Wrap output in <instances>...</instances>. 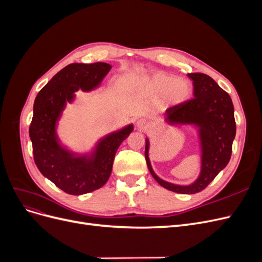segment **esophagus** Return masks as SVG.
<instances>
[{
    "label": "esophagus",
    "instance_id": "esophagus-1",
    "mask_svg": "<svg viewBox=\"0 0 262 262\" xmlns=\"http://www.w3.org/2000/svg\"><path fill=\"white\" fill-rule=\"evenodd\" d=\"M147 122L144 120V119H139V120L137 121V128L141 131H145L147 129Z\"/></svg>",
    "mask_w": 262,
    "mask_h": 262
}]
</instances>
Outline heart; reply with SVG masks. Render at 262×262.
Instances as JSON below:
<instances>
[{"label":"heart","mask_w":262,"mask_h":262,"mask_svg":"<svg viewBox=\"0 0 262 262\" xmlns=\"http://www.w3.org/2000/svg\"><path fill=\"white\" fill-rule=\"evenodd\" d=\"M145 91L158 100L163 108H173L184 104L192 93V84L185 77H177L166 72H157L147 78Z\"/></svg>","instance_id":"obj_1"}]
</instances>
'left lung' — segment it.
I'll list each match as a JSON object with an SVG mask.
<instances>
[{
    "instance_id": "1",
    "label": "left lung",
    "mask_w": 262,
    "mask_h": 262,
    "mask_svg": "<svg viewBox=\"0 0 262 262\" xmlns=\"http://www.w3.org/2000/svg\"><path fill=\"white\" fill-rule=\"evenodd\" d=\"M188 76L192 80L193 98L169 108L164 120L168 125L195 130L200 153V171L196 179L189 185H177L158 177L149 160V140L145 138V160L150 175L165 189L182 194L200 192L226 167L236 136L231 96L207 74L189 73Z\"/></svg>"
}]
</instances>
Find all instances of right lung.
<instances>
[{"label": "right lung", "mask_w": 262, "mask_h": 262, "mask_svg": "<svg viewBox=\"0 0 262 262\" xmlns=\"http://www.w3.org/2000/svg\"><path fill=\"white\" fill-rule=\"evenodd\" d=\"M112 70L104 62L72 63L55 74L38 93L29 128L34 160L42 175L69 194L81 195L104 186L110 177L117 150L133 131V123L100 137L85 152H73L58 136L59 121L76 92L100 87Z\"/></svg>", "instance_id": "right-lung-1"}]
</instances>
